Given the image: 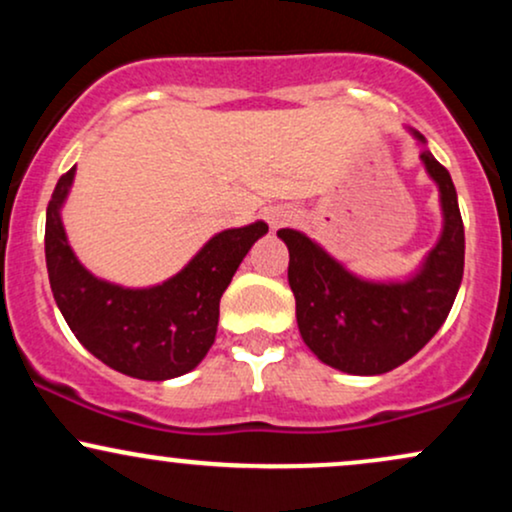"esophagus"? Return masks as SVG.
Wrapping results in <instances>:
<instances>
[{
  "label": "esophagus",
  "mask_w": 512,
  "mask_h": 512,
  "mask_svg": "<svg viewBox=\"0 0 512 512\" xmlns=\"http://www.w3.org/2000/svg\"><path fill=\"white\" fill-rule=\"evenodd\" d=\"M293 216H296V211L291 207H286V204H276V207H267L264 209V219L272 228H281L286 226V223L293 221Z\"/></svg>",
  "instance_id": "34e87169"
}]
</instances>
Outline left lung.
Listing matches in <instances>:
<instances>
[{
    "mask_svg": "<svg viewBox=\"0 0 512 512\" xmlns=\"http://www.w3.org/2000/svg\"><path fill=\"white\" fill-rule=\"evenodd\" d=\"M421 163L436 182L443 228L419 267L404 279H366L296 228L276 236L289 248V286L305 346L349 375H380L419 354L448 317L464 272V226L450 173L428 151Z\"/></svg>",
    "mask_w": 512,
    "mask_h": 512,
    "instance_id": "left-lung-1",
    "label": "left lung"
}]
</instances>
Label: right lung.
I'll return each instance as SVG.
<instances>
[{
	"mask_svg": "<svg viewBox=\"0 0 512 512\" xmlns=\"http://www.w3.org/2000/svg\"><path fill=\"white\" fill-rule=\"evenodd\" d=\"M76 166L57 180L45 216V262L57 308L98 361L139 380H170L199 366L216 339L219 303L233 274L269 226L264 221L211 236L178 274L129 289L91 274L69 245L62 207Z\"/></svg>",
	"mask_w": 512,
	"mask_h": 512,
	"instance_id": "obj_1",
	"label": "right lung"
}]
</instances>
